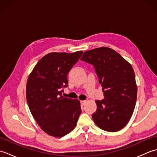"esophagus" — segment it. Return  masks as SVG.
<instances>
[{
    "instance_id": "obj_1",
    "label": "esophagus",
    "mask_w": 157,
    "mask_h": 157,
    "mask_svg": "<svg viewBox=\"0 0 157 157\" xmlns=\"http://www.w3.org/2000/svg\"><path fill=\"white\" fill-rule=\"evenodd\" d=\"M86 102V101H80L81 105H82V106H84V105H85Z\"/></svg>"
}]
</instances>
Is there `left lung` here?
Returning a JSON list of instances; mask_svg holds the SVG:
<instances>
[{
    "label": "left lung",
    "mask_w": 157,
    "mask_h": 157,
    "mask_svg": "<svg viewBox=\"0 0 157 157\" xmlns=\"http://www.w3.org/2000/svg\"><path fill=\"white\" fill-rule=\"evenodd\" d=\"M81 61L93 65L104 98L96 100L92 117L100 128L115 132L124 128L134 111L137 86L132 65L113 49L101 47L86 51Z\"/></svg>",
    "instance_id": "left-lung-1"
}]
</instances>
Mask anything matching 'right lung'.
I'll list each match as a JSON object with an SVG mask.
<instances>
[{"mask_svg":"<svg viewBox=\"0 0 157 157\" xmlns=\"http://www.w3.org/2000/svg\"><path fill=\"white\" fill-rule=\"evenodd\" d=\"M83 52H51L40 60L29 75L26 98L32 115L46 134L63 137L76 126L82 113L78 100L63 97L67 75Z\"/></svg>","mask_w":157,"mask_h":157,"instance_id":"right-lung-1","label":"right lung"}]
</instances>
